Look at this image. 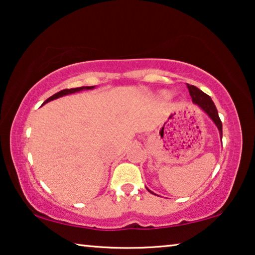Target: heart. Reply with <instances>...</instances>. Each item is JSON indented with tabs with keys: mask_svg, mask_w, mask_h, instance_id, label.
<instances>
[{
	"mask_svg": "<svg viewBox=\"0 0 255 255\" xmlns=\"http://www.w3.org/2000/svg\"><path fill=\"white\" fill-rule=\"evenodd\" d=\"M162 97H163V98H168V97H170V93L164 91V92H162Z\"/></svg>",
	"mask_w": 255,
	"mask_h": 255,
	"instance_id": "heart-1",
	"label": "heart"
}]
</instances>
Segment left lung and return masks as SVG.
<instances>
[{"instance_id":"8db88e82","label":"left lung","mask_w":255,"mask_h":255,"mask_svg":"<svg viewBox=\"0 0 255 255\" xmlns=\"http://www.w3.org/2000/svg\"><path fill=\"white\" fill-rule=\"evenodd\" d=\"M187 88H188L189 95H191V97H192L193 103H194L195 105H198L200 109L202 110L203 112L206 113L211 120H213V123L216 125L218 131H220V136L222 138V135H223V134H222V121L220 119V117H218L217 109H216V106H215L213 100H211V98L207 95V93L201 91L200 89L194 87V85L187 84ZM148 191H149V189H148ZM149 192H151V191H149ZM152 194H153V193H152Z\"/></svg>"}]
</instances>
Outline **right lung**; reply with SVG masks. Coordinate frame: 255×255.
I'll return each instance as SVG.
<instances>
[{
    "instance_id": "add662e5",
    "label": "right lung",
    "mask_w": 255,
    "mask_h": 255,
    "mask_svg": "<svg viewBox=\"0 0 255 255\" xmlns=\"http://www.w3.org/2000/svg\"><path fill=\"white\" fill-rule=\"evenodd\" d=\"M92 89H95V85H93V87H80V88H73V89H64V90H61L57 93H55V95H53L52 97H49L48 99H46L44 104L48 103V102H52V100L60 98V97L71 95V93H75V92H80L82 90H92ZM44 104H42V105H44Z\"/></svg>"
}]
</instances>
